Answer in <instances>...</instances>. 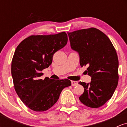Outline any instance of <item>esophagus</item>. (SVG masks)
I'll use <instances>...</instances> for the list:
<instances>
[{"mask_svg":"<svg viewBox=\"0 0 127 127\" xmlns=\"http://www.w3.org/2000/svg\"><path fill=\"white\" fill-rule=\"evenodd\" d=\"M78 85V82L77 81H72V86H76Z\"/></svg>","mask_w":127,"mask_h":127,"instance_id":"34e87169","label":"esophagus"}]
</instances>
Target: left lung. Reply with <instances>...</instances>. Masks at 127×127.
<instances>
[{
	"label": "left lung",
	"instance_id": "obj_1",
	"mask_svg": "<svg viewBox=\"0 0 127 127\" xmlns=\"http://www.w3.org/2000/svg\"><path fill=\"white\" fill-rule=\"evenodd\" d=\"M71 48L79 53L80 65L87 66L90 83L79 82L84 88L79 97L86 106L98 108L111 98L118 83L117 53L109 37L91 27L67 33Z\"/></svg>",
	"mask_w": 127,
	"mask_h": 127
}]
</instances>
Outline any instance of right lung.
<instances>
[{
	"label": "right lung",
	"instance_id": "add662e5",
	"mask_svg": "<svg viewBox=\"0 0 127 127\" xmlns=\"http://www.w3.org/2000/svg\"><path fill=\"white\" fill-rule=\"evenodd\" d=\"M65 32L49 35H32L18 45L13 56L11 73L17 95L26 106L44 112L54 105L62 90L71 85L67 79H40L52 57L67 43Z\"/></svg>",
	"mask_w": 127,
	"mask_h": 127
}]
</instances>
